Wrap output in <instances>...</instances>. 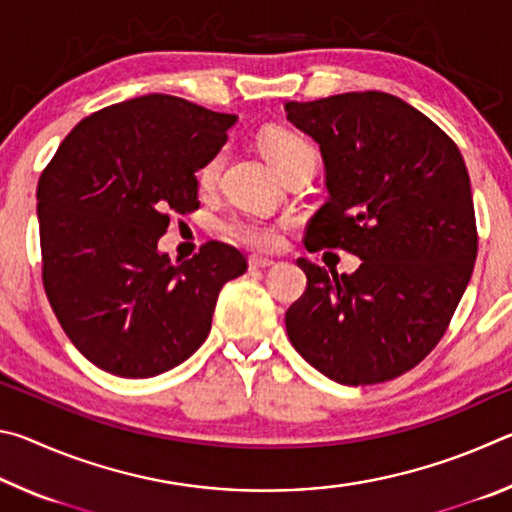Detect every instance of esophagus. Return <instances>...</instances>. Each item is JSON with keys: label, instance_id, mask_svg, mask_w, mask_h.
Returning <instances> with one entry per match:
<instances>
[{"label": "esophagus", "instance_id": "esophagus-1", "mask_svg": "<svg viewBox=\"0 0 512 512\" xmlns=\"http://www.w3.org/2000/svg\"><path fill=\"white\" fill-rule=\"evenodd\" d=\"M273 264H275V259L262 257V255H250V259H248V266L250 268H268V266H273Z\"/></svg>", "mask_w": 512, "mask_h": 512}]
</instances>
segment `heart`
I'll return each instance as SVG.
<instances>
[{
  "mask_svg": "<svg viewBox=\"0 0 512 512\" xmlns=\"http://www.w3.org/2000/svg\"><path fill=\"white\" fill-rule=\"evenodd\" d=\"M259 149L271 160L273 167L284 173L298 164L316 162V151L305 137L289 131V128L268 126L259 133ZM225 162V151L216 149L205 158V162L196 171V180L203 189H212L219 183ZM289 221L287 219H266L257 214H232L230 219L223 221V232L232 241H239L253 250H277L284 244Z\"/></svg>",
  "mask_w": 512,
  "mask_h": 512,
  "instance_id": "obj_1",
  "label": "heart"
}]
</instances>
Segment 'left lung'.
<instances>
[{"label":"left lung","mask_w":512,"mask_h":512,"mask_svg":"<svg viewBox=\"0 0 512 512\" xmlns=\"http://www.w3.org/2000/svg\"><path fill=\"white\" fill-rule=\"evenodd\" d=\"M287 112L320 144L329 192L305 248L361 257L352 275L298 259L307 289L284 316L289 341L339 384L391 381L443 339L474 271L479 235L463 155L386 92L289 101Z\"/></svg>","instance_id":"left-lung-1"}]
</instances>
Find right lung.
<instances>
[{
	"instance_id": "add662e5",
	"label": "right lung",
	"mask_w": 512,
	"mask_h": 512,
	"mask_svg": "<svg viewBox=\"0 0 512 512\" xmlns=\"http://www.w3.org/2000/svg\"><path fill=\"white\" fill-rule=\"evenodd\" d=\"M235 121L146 94L81 119L42 169V284L97 368L131 379L176 368L210 334L223 284L246 273L244 253L221 241L180 264L158 253L169 214L201 205L194 173Z\"/></svg>"
}]
</instances>
